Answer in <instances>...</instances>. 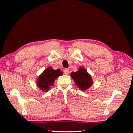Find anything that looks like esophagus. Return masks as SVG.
<instances>
[{
  "mask_svg": "<svg viewBox=\"0 0 133 133\" xmlns=\"http://www.w3.org/2000/svg\"><path fill=\"white\" fill-rule=\"evenodd\" d=\"M63 72H64V73L65 74V75H69V69H67V68L64 69V70H63Z\"/></svg>",
  "mask_w": 133,
  "mask_h": 133,
  "instance_id": "obj_1",
  "label": "esophagus"
}]
</instances>
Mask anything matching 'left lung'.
Returning <instances> with one entry per match:
<instances>
[{
	"label": "left lung",
	"mask_w": 133,
	"mask_h": 133,
	"mask_svg": "<svg viewBox=\"0 0 133 133\" xmlns=\"http://www.w3.org/2000/svg\"><path fill=\"white\" fill-rule=\"evenodd\" d=\"M71 76L75 84L82 90L84 91L88 89L93 84L91 76L83 67H81L77 71L72 72Z\"/></svg>",
	"instance_id": "8db88e82"
}]
</instances>
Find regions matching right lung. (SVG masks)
I'll return each instance as SVG.
<instances>
[{"instance_id": "add662e5", "label": "right lung", "mask_w": 133, "mask_h": 133, "mask_svg": "<svg viewBox=\"0 0 133 133\" xmlns=\"http://www.w3.org/2000/svg\"><path fill=\"white\" fill-rule=\"evenodd\" d=\"M62 72L60 69L53 70L49 67L38 78L37 84L39 88L44 91L49 90L51 85L53 84L55 80L58 76L62 75Z\"/></svg>"}]
</instances>
